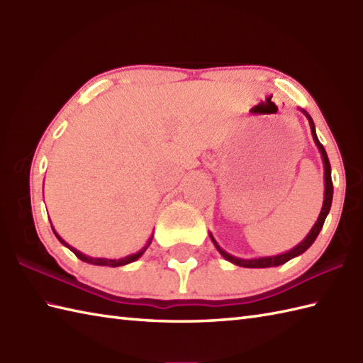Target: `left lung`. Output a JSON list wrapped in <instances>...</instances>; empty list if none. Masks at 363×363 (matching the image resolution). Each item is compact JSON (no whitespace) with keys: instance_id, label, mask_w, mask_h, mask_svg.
I'll list each match as a JSON object with an SVG mask.
<instances>
[{"instance_id":"left-lung-1","label":"left lung","mask_w":363,"mask_h":363,"mask_svg":"<svg viewBox=\"0 0 363 363\" xmlns=\"http://www.w3.org/2000/svg\"><path fill=\"white\" fill-rule=\"evenodd\" d=\"M301 112H303L307 120H309V125H311V130H312V137H313V142L315 145H317V148L321 154V159H323V167H325V201H323V207H321V212L318 215V220L315 221L313 228L311 229V233L306 235V238L301 243H298L295 248H291L290 251L287 252H282V254H277V256H269V257H257V259H240V257H235L233 256V254L226 252L225 250L221 248V246L217 243V240H215L213 235H211L212 242L215 245V248L218 250V252L221 254L223 257H225L226 260H229L230 264L234 265H238V267H243V268H268V267H279L282 264H285V262H289L290 259L296 257V256H301L304 251H307L312 246V243L315 242V238L318 237L320 230L323 228V225H325V220L328 217V213L330 211V204H333V195H334V187H333V177H330V164H329V159H328V154H326V150L325 146H323L318 140L317 137V133H315V125H313V120L309 113H307L304 109H299Z\"/></svg>"}]
</instances>
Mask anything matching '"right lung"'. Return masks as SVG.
<instances>
[{"mask_svg": "<svg viewBox=\"0 0 363 363\" xmlns=\"http://www.w3.org/2000/svg\"><path fill=\"white\" fill-rule=\"evenodd\" d=\"M52 228V226H51ZM52 233H54V235L57 237V240L62 243L64 246H67L68 250H70L72 252H74V256L78 257V259H81V260H84V262H87V264H91V265H99V267H121V265H128V264H130V262H135L138 257H142V254L148 250V246L151 245V240H152V235L148 238V242H146V245L143 246V248L138 251V252H135V254H130V256H126V257H121V259H104V257H90V256H86V254H82L81 251H78L76 248H73V246H70L68 245L62 237H60L56 230H54V228H52Z\"/></svg>", "mask_w": 363, "mask_h": 363, "instance_id": "1", "label": "right lung"}]
</instances>
